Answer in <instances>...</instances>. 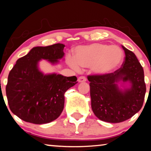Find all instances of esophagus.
<instances>
[{
  "label": "esophagus",
  "instance_id": "esophagus-1",
  "mask_svg": "<svg viewBox=\"0 0 151 151\" xmlns=\"http://www.w3.org/2000/svg\"><path fill=\"white\" fill-rule=\"evenodd\" d=\"M86 81V78L85 76H81L78 78V81L79 83H83V82H85Z\"/></svg>",
  "mask_w": 151,
  "mask_h": 151
}]
</instances>
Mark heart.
<instances>
[{"label":"heart","instance_id":"heart-1","mask_svg":"<svg viewBox=\"0 0 151 151\" xmlns=\"http://www.w3.org/2000/svg\"><path fill=\"white\" fill-rule=\"evenodd\" d=\"M75 57L68 55L66 61L71 68L79 71L81 67L91 68L94 73L105 75L121 64L123 54L117 46L95 43L80 46L75 49Z\"/></svg>","mask_w":151,"mask_h":151}]
</instances>
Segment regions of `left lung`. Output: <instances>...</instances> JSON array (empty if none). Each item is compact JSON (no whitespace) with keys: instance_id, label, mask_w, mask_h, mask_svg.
<instances>
[{"instance_id":"left-lung-1","label":"left lung","mask_w":151,"mask_h":151,"mask_svg":"<svg viewBox=\"0 0 151 151\" xmlns=\"http://www.w3.org/2000/svg\"><path fill=\"white\" fill-rule=\"evenodd\" d=\"M124 60L114 73L88 75L91 107L95 116L103 121L118 123L131 118L142 108L146 93L144 70L132 51L122 46ZM129 80L131 89L122 92L116 81Z\"/></svg>"}]
</instances>
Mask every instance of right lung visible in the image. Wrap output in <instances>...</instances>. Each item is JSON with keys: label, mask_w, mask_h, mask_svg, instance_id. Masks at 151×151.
<instances>
[{"label": "right lung", "mask_w": 151, "mask_h": 151, "mask_svg": "<svg viewBox=\"0 0 151 151\" xmlns=\"http://www.w3.org/2000/svg\"><path fill=\"white\" fill-rule=\"evenodd\" d=\"M63 44L37 47L17 60L10 71L6 86L9 108L12 113L33 124L48 123L62 112L65 92L78 83L77 78L60 75H45L37 68L40 59L52 63L64 56Z\"/></svg>", "instance_id": "add662e5"}]
</instances>
